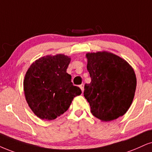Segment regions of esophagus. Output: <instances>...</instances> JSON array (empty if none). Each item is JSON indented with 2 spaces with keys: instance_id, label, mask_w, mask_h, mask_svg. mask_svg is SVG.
<instances>
[{
  "instance_id": "34e87169",
  "label": "esophagus",
  "mask_w": 152,
  "mask_h": 152,
  "mask_svg": "<svg viewBox=\"0 0 152 152\" xmlns=\"http://www.w3.org/2000/svg\"><path fill=\"white\" fill-rule=\"evenodd\" d=\"M80 90H81V91H82V93H83V90H84V84H81V85H80Z\"/></svg>"
}]
</instances>
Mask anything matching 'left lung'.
I'll return each instance as SVG.
<instances>
[{"instance_id":"8db88e82","label":"left lung","mask_w":152,"mask_h":152,"mask_svg":"<svg viewBox=\"0 0 152 152\" xmlns=\"http://www.w3.org/2000/svg\"><path fill=\"white\" fill-rule=\"evenodd\" d=\"M87 69L91 82L84 87V97L92 114L102 121L124 116L133 100L137 79L132 67L109 52L88 53Z\"/></svg>"}]
</instances>
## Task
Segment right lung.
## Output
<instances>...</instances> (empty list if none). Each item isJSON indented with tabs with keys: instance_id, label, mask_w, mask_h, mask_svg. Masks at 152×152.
Listing matches in <instances>:
<instances>
[{
	"instance_id": "obj_1",
	"label": "right lung",
	"mask_w": 152,
	"mask_h": 152,
	"mask_svg": "<svg viewBox=\"0 0 152 152\" xmlns=\"http://www.w3.org/2000/svg\"><path fill=\"white\" fill-rule=\"evenodd\" d=\"M71 57L63 54L38 59L28 69L24 91L28 107L42 120L50 121L64 114L81 90L73 85L66 73Z\"/></svg>"
}]
</instances>
